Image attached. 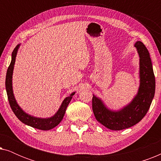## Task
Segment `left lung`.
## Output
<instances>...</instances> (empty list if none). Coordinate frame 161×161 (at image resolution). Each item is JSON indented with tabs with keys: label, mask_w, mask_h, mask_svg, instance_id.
Listing matches in <instances>:
<instances>
[{
	"label": "left lung",
	"mask_w": 161,
	"mask_h": 161,
	"mask_svg": "<svg viewBox=\"0 0 161 161\" xmlns=\"http://www.w3.org/2000/svg\"><path fill=\"white\" fill-rule=\"evenodd\" d=\"M134 46L140 58V86L132 102L120 111H113L94 94L92 97V110L96 119L112 130L129 128L139 122L147 114L155 95V75L148 50L140 41Z\"/></svg>",
	"instance_id": "obj_1"
}]
</instances>
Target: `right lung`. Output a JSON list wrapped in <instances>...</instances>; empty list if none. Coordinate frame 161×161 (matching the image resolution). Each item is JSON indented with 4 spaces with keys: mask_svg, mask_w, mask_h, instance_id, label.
Segmentation results:
<instances>
[{
    "mask_svg": "<svg viewBox=\"0 0 161 161\" xmlns=\"http://www.w3.org/2000/svg\"><path fill=\"white\" fill-rule=\"evenodd\" d=\"M19 47V45H17L16 47L13 50L12 54V61H11L10 65L8 66L7 72H6V93H7L8 103H9L10 107L12 111L14 112L15 116L18 118L24 124L28 125L34 128L42 130H49L53 129V127L57 126L59 123L63 119L64 116L65 114L66 109L69 105L70 101H71L72 96L74 95L75 92H73L70 94V96L66 97L64 100L62 104H61L60 108L57 111V113L53 116L50 118H37L34 116H31L29 114H26L24 112L21 108L19 106L15 100L14 94H13L12 90V74L13 69H14V65L15 63V58H16L17 50Z\"/></svg>",
    "mask_w": 161,
    "mask_h": 161,
    "instance_id": "right-lung-1",
    "label": "right lung"
}]
</instances>
